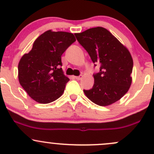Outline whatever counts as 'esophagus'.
Returning a JSON list of instances; mask_svg holds the SVG:
<instances>
[{
  "instance_id": "esophagus-1",
  "label": "esophagus",
  "mask_w": 154,
  "mask_h": 154,
  "mask_svg": "<svg viewBox=\"0 0 154 154\" xmlns=\"http://www.w3.org/2000/svg\"><path fill=\"white\" fill-rule=\"evenodd\" d=\"M82 78V75H80L79 76H76V77H75V79H77V80H80V79Z\"/></svg>"
}]
</instances>
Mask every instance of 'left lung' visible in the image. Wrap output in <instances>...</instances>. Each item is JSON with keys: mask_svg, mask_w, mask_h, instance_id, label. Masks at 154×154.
Instances as JSON below:
<instances>
[{"mask_svg": "<svg viewBox=\"0 0 154 154\" xmlns=\"http://www.w3.org/2000/svg\"><path fill=\"white\" fill-rule=\"evenodd\" d=\"M75 35L88 53L94 66L96 63L100 64L99 72L93 75V88L83 90L85 94L101 106L115 103L131 85L133 61L130 53L103 27L91 28Z\"/></svg>", "mask_w": 154, "mask_h": 154, "instance_id": "8db88e82", "label": "left lung"}]
</instances>
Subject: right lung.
<instances>
[{
	"label": "right lung",
	"mask_w": 154,
	"mask_h": 154,
	"mask_svg": "<svg viewBox=\"0 0 154 154\" xmlns=\"http://www.w3.org/2000/svg\"><path fill=\"white\" fill-rule=\"evenodd\" d=\"M76 39L72 33L48 30L35 40L18 65L19 81L40 103H49L63 94L69 79L63 75L61 56Z\"/></svg>",
	"instance_id": "obj_1"
}]
</instances>
